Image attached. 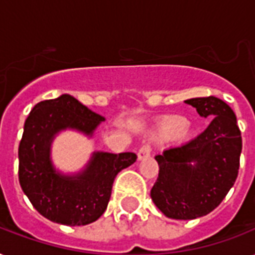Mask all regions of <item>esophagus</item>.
Wrapping results in <instances>:
<instances>
[{
	"label": "esophagus",
	"instance_id": "1",
	"mask_svg": "<svg viewBox=\"0 0 255 255\" xmlns=\"http://www.w3.org/2000/svg\"><path fill=\"white\" fill-rule=\"evenodd\" d=\"M149 155H151V147L148 144H144L143 147L139 149V152H137V159L144 160L149 157Z\"/></svg>",
	"mask_w": 255,
	"mask_h": 255
}]
</instances>
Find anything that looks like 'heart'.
Wrapping results in <instances>:
<instances>
[{
    "instance_id": "b5f03b06",
    "label": "heart",
    "mask_w": 255,
    "mask_h": 255,
    "mask_svg": "<svg viewBox=\"0 0 255 255\" xmlns=\"http://www.w3.org/2000/svg\"><path fill=\"white\" fill-rule=\"evenodd\" d=\"M177 131L181 135L186 133V131H188L186 120L184 118H180V116H173V118L164 120L159 127V133L161 136H169Z\"/></svg>"
}]
</instances>
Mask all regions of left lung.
<instances>
[{
	"mask_svg": "<svg viewBox=\"0 0 255 255\" xmlns=\"http://www.w3.org/2000/svg\"><path fill=\"white\" fill-rule=\"evenodd\" d=\"M185 103L212 122L197 137L155 156L160 169L152 201L173 220H193L216 209L236 182L242 151L237 118L224 100L206 96Z\"/></svg>",
	"mask_w": 255,
	"mask_h": 255,
	"instance_id": "8db88e82",
	"label": "left lung"
}]
</instances>
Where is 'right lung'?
Returning <instances> with one entry per match:
<instances>
[{
	"mask_svg": "<svg viewBox=\"0 0 255 255\" xmlns=\"http://www.w3.org/2000/svg\"><path fill=\"white\" fill-rule=\"evenodd\" d=\"M102 122L103 116L69 94L39 102L27 116L18 148V177L30 202L50 221L69 226L96 221L107 209L116 174L137 159L133 152H94L79 173L55 170L50 148L58 132L69 128L92 136Z\"/></svg>",
	"mask_w": 255,
	"mask_h": 255,
	"instance_id": "add662e5",
	"label": "right lung"
}]
</instances>
